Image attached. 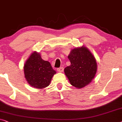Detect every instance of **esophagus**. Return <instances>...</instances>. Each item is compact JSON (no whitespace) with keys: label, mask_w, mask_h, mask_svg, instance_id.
Wrapping results in <instances>:
<instances>
[{"label":"esophagus","mask_w":122,"mask_h":122,"mask_svg":"<svg viewBox=\"0 0 122 122\" xmlns=\"http://www.w3.org/2000/svg\"><path fill=\"white\" fill-rule=\"evenodd\" d=\"M57 71L59 72H62L63 71V67H61L57 68Z\"/></svg>","instance_id":"esophagus-1"}]
</instances>
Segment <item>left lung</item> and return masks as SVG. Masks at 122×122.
I'll list each match as a JSON object with an SVG mask.
<instances>
[{"instance_id": "1", "label": "left lung", "mask_w": 122, "mask_h": 122, "mask_svg": "<svg viewBox=\"0 0 122 122\" xmlns=\"http://www.w3.org/2000/svg\"><path fill=\"white\" fill-rule=\"evenodd\" d=\"M71 65L64 69L71 85L82 88L89 85L97 72L96 60L85 46L72 49L68 56Z\"/></svg>"}]
</instances>
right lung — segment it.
Here are the masks:
<instances>
[{
	"label": "right lung",
	"mask_w": 122,
	"mask_h": 122,
	"mask_svg": "<svg viewBox=\"0 0 122 122\" xmlns=\"http://www.w3.org/2000/svg\"><path fill=\"white\" fill-rule=\"evenodd\" d=\"M25 77L31 86L41 89L49 86L56 72L49 61L42 59L39 52L34 51L30 55L24 66Z\"/></svg>",
	"instance_id": "add662e5"
}]
</instances>
